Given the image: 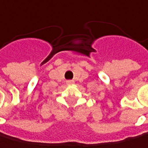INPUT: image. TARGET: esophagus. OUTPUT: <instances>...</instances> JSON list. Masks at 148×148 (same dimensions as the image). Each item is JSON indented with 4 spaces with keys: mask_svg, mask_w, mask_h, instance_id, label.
<instances>
[{
    "mask_svg": "<svg viewBox=\"0 0 148 148\" xmlns=\"http://www.w3.org/2000/svg\"><path fill=\"white\" fill-rule=\"evenodd\" d=\"M66 82H67V84H69V85H70V84H73V83H74L73 80H70V79H69V80H67Z\"/></svg>",
    "mask_w": 148,
    "mask_h": 148,
    "instance_id": "1",
    "label": "esophagus"
}]
</instances>
